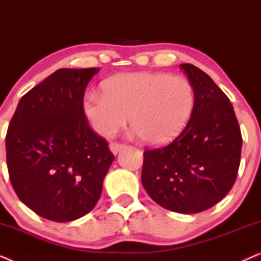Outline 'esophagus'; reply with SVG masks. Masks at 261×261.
I'll use <instances>...</instances> for the list:
<instances>
[{"mask_svg": "<svg viewBox=\"0 0 261 261\" xmlns=\"http://www.w3.org/2000/svg\"><path fill=\"white\" fill-rule=\"evenodd\" d=\"M123 147H124V145L117 144V142H110L109 144V148H110V151H112L113 154H117V153H119Z\"/></svg>", "mask_w": 261, "mask_h": 261, "instance_id": "obj_1", "label": "esophagus"}]
</instances>
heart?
<instances>
[{
    "label": "heart",
    "instance_id": "heart-1",
    "mask_svg": "<svg viewBox=\"0 0 261 261\" xmlns=\"http://www.w3.org/2000/svg\"><path fill=\"white\" fill-rule=\"evenodd\" d=\"M103 92L89 91L82 110L96 133L112 137L130 124L142 141L152 146L169 144L181 133L195 106V91L183 76L138 71L110 77Z\"/></svg>",
    "mask_w": 261,
    "mask_h": 261
}]
</instances>
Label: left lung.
<instances>
[{
	"label": "left lung",
	"instance_id": "obj_1",
	"mask_svg": "<svg viewBox=\"0 0 261 261\" xmlns=\"http://www.w3.org/2000/svg\"><path fill=\"white\" fill-rule=\"evenodd\" d=\"M195 91L183 132L165 147L144 152L141 181L153 201L174 213L215 205L237 179L242 138L233 106L205 72L180 64Z\"/></svg>",
	"mask_w": 261,
	"mask_h": 261
}]
</instances>
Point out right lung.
Listing matches in <instances>:
<instances>
[{"mask_svg": "<svg viewBox=\"0 0 261 261\" xmlns=\"http://www.w3.org/2000/svg\"><path fill=\"white\" fill-rule=\"evenodd\" d=\"M99 69H59L21 97L6 137L17 197L44 219L70 222L95 208L114 155L82 110Z\"/></svg>", "mask_w": 261, "mask_h": 261, "instance_id": "add662e5", "label": "right lung"}]
</instances>
